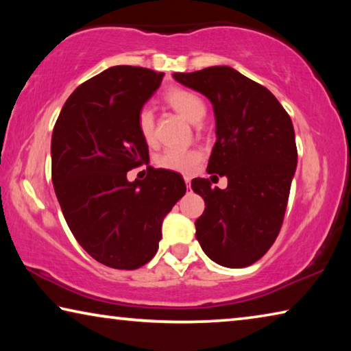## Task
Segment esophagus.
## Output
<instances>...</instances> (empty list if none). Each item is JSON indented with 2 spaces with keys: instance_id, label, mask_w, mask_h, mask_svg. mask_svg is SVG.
<instances>
[{
  "instance_id": "1",
  "label": "esophagus",
  "mask_w": 351,
  "mask_h": 351,
  "mask_svg": "<svg viewBox=\"0 0 351 351\" xmlns=\"http://www.w3.org/2000/svg\"><path fill=\"white\" fill-rule=\"evenodd\" d=\"M184 181H186V186H187V190L190 189V178H184Z\"/></svg>"
}]
</instances>
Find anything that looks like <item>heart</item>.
I'll return each instance as SVG.
<instances>
[{
    "mask_svg": "<svg viewBox=\"0 0 351 351\" xmlns=\"http://www.w3.org/2000/svg\"><path fill=\"white\" fill-rule=\"evenodd\" d=\"M165 102L171 108L176 110L181 116L187 119L192 123H199L206 117L207 106L203 99L197 93L184 90V88H171L165 93ZM138 130L141 138L144 139L145 144L153 145L156 142V128H154V114L152 108H142L138 114ZM201 154L197 148H176L170 147L165 148L162 153L156 156V165L164 170L176 171V173L189 175L192 173L195 167L199 164Z\"/></svg>",
    "mask_w": 351,
    "mask_h": 351,
    "instance_id": "b5f03b06",
    "label": "heart"
}]
</instances>
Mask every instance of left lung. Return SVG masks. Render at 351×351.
<instances>
[{"mask_svg": "<svg viewBox=\"0 0 351 351\" xmlns=\"http://www.w3.org/2000/svg\"><path fill=\"white\" fill-rule=\"evenodd\" d=\"M173 77L212 102L217 142L207 171L228 178L224 190L212 189L204 178L192 181L206 203L195 221L197 240L215 263L246 268L280 232L297 165L293 122L274 94L234 68Z\"/></svg>", "mask_w": 351, "mask_h": 351, "instance_id": "left-lung-1", "label": "left lung"}]
</instances>
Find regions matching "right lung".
Listing matches in <instances>:
<instances>
[{
    "label": "right lung",
    "mask_w": 351,
    "mask_h": 351,
    "mask_svg": "<svg viewBox=\"0 0 351 351\" xmlns=\"http://www.w3.org/2000/svg\"><path fill=\"white\" fill-rule=\"evenodd\" d=\"M162 77L127 64L94 75L68 97L52 133L63 217L79 245L114 269H138L154 257L162 219L186 193L182 176L150 165L144 180H127L148 161L138 114Z\"/></svg>",
    "instance_id": "obj_1"
}]
</instances>
